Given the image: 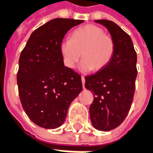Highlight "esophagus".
<instances>
[{
  "mask_svg": "<svg viewBox=\"0 0 153 153\" xmlns=\"http://www.w3.org/2000/svg\"><path fill=\"white\" fill-rule=\"evenodd\" d=\"M81 79H82V83H83V87L84 88V83H85V79H84V76L81 77Z\"/></svg>",
  "mask_w": 153,
  "mask_h": 153,
  "instance_id": "34e87169",
  "label": "esophagus"
}]
</instances>
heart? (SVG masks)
Here are the masks:
<instances>
[{"mask_svg": "<svg viewBox=\"0 0 153 153\" xmlns=\"http://www.w3.org/2000/svg\"><path fill=\"white\" fill-rule=\"evenodd\" d=\"M113 38L105 33L99 26L86 25L72 32L70 39H64L60 44L64 65L74 69L82 54L80 68L83 71H99L111 62L115 54Z\"/></svg>", "mask_w": 153, "mask_h": 153, "instance_id": "b5f03b06", "label": "heart"}]
</instances>
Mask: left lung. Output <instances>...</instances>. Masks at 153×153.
Wrapping results in <instances>:
<instances>
[{
  "mask_svg": "<svg viewBox=\"0 0 153 153\" xmlns=\"http://www.w3.org/2000/svg\"><path fill=\"white\" fill-rule=\"evenodd\" d=\"M115 41L113 58L103 70L85 77V88L94 95L90 105L93 125L101 131L114 129L125 120L131 107L137 77V53L131 38L114 22L100 19Z\"/></svg>",
  "mask_w": 153,
  "mask_h": 153,
  "instance_id": "obj_1",
  "label": "left lung"
}]
</instances>
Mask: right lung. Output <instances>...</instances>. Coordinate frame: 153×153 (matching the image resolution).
<instances>
[{"label":"right lung","instance_id":"add662e5","mask_svg":"<svg viewBox=\"0 0 153 153\" xmlns=\"http://www.w3.org/2000/svg\"><path fill=\"white\" fill-rule=\"evenodd\" d=\"M83 20L57 18L37 28L19 60V99L29 119L45 128L63 124L70 103L82 91L79 74L64 65L60 44Z\"/></svg>","mask_w":153,"mask_h":153}]
</instances>
